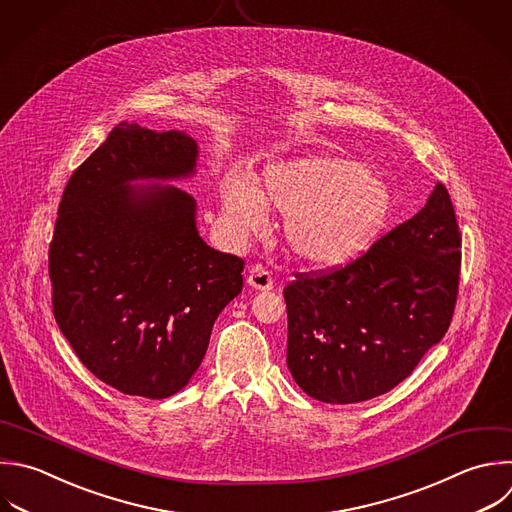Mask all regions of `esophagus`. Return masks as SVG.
I'll list each match as a JSON object with an SVG mask.
<instances>
[{
	"mask_svg": "<svg viewBox=\"0 0 512 512\" xmlns=\"http://www.w3.org/2000/svg\"><path fill=\"white\" fill-rule=\"evenodd\" d=\"M248 286H252L254 290H272L274 286V280L270 276V272H266L262 266H252L250 272H248V278H246Z\"/></svg>",
	"mask_w": 512,
	"mask_h": 512,
	"instance_id": "esophagus-1",
	"label": "esophagus"
}]
</instances>
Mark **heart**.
<instances>
[{
    "label": "heart",
    "instance_id": "heart-1",
    "mask_svg": "<svg viewBox=\"0 0 512 512\" xmlns=\"http://www.w3.org/2000/svg\"><path fill=\"white\" fill-rule=\"evenodd\" d=\"M220 198L226 224L240 236L264 226L266 204L282 212L288 252L312 268H334L360 256L392 212L388 188L368 166L332 154L272 164L262 192L242 176H226Z\"/></svg>",
    "mask_w": 512,
    "mask_h": 512
}]
</instances>
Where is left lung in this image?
<instances>
[{
  "instance_id": "1",
  "label": "left lung",
  "mask_w": 512,
  "mask_h": 512,
  "mask_svg": "<svg viewBox=\"0 0 512 512\" xmlns=\"http://www.w3.org/2000/svg\"><path fill=\"white\" fill-rule=\"evenodd\" d=\"M460 232L436 184L424 208L328 274L284 288L286 362L296 384L328 404L392 390L446 334L458 292Z\"/></svg>"
}]
</instances>
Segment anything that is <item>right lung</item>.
I'll return each instance as SVG.
<instances>
[{
    "instance_id": "1",
    "label": "right lung",
    "mask_w": 512,
    "mask_h": 512,
    "mask_svg": "<svg viewBox=\"0 0 512 512\" xmlns=\"http://www.w3.org/2000/svg\"><path fill=\"white\" fill-rule=\"evenodd\" d=\"M196 162L190 136L122 122L60 202L50 244L56 322L82 364L130 396L182 390L218 314L242 292V258L202 240L196 200L170 184L192 178Z\"/></svg>"
}]
</instances>
